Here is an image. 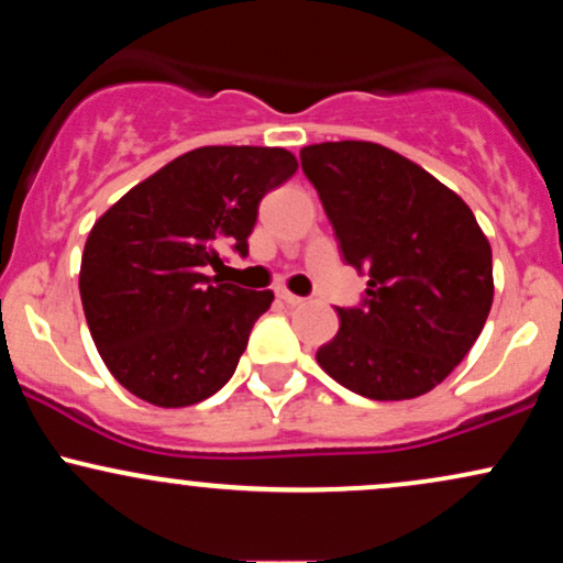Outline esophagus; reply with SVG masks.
<instances>
[{
	"instance_id": "34e87169",
	"label": "esophagus",
	"mask_w": 563,
	"mask_h": 563,
	"mask_svg": "<svg viewBox=\"0 0 563 563\" xmlns=\"http://www.w3.org/2000/svg\"><path fill=\"white\" fill-rule=\"evenodd\" d=\"M277 296H280V299L286 301L288 307H299V303L307 301V299H303V296H296V294H290V290H280V294H277Z\"/></svg>"
}]
</instances>
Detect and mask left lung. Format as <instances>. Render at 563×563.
Instances as JSON below:
<instances>
[{"label": "left lung", "instance_id": "obj_1", "mask_svg": "<svg viewBox=\"0 0 563 563\" xmlns=\"http://www.w3.org/2000/svg\"><path fill=\"white\" fill-rule=\"evenodd\" d=\"M301 169L344 262L371 277L360 307H339L320 367L378 402L421 397L466 357L493 307V249L474 211L376 142L307 145Z\"/></svg>", "mask_w": 563, "mask_h": 563}]
</instances>
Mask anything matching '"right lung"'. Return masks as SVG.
Returning a JSON list of instances; mask_svg holds the SVG:
<instances>
[{"label": "right lung", "mask_w": 563, "mask_h": 563, "mask_svg": "<svg viewBox=\"0 0 563 563\" xmlns=\"http://www.w3.org/2000/svg\"><path fill=\"white\" fill-rule=\"evenodd\" d=\"M296 169L283 147H198L97 219L81 256V303L102 363L126 391L187 407L232 378L275 296L206 273L222 264V249L249 254L260 200Z\"/></svg>", "instance_id": "add662e5"}]
</instances>
